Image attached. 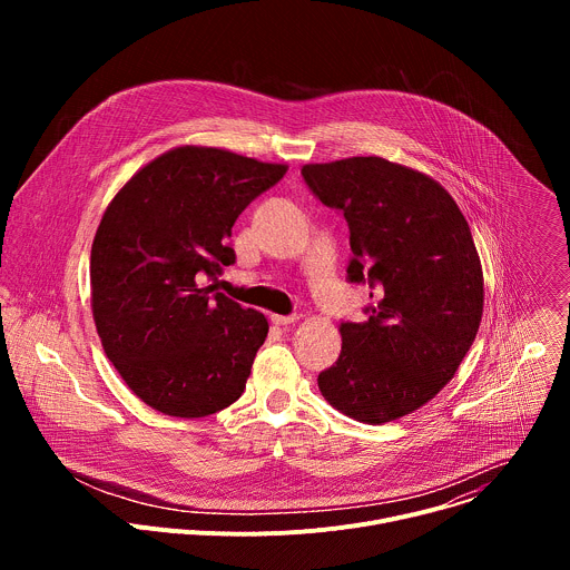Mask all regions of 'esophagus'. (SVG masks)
Listing matches in <instances>:
<instances>
[{
	"label": "esophagus",
	"mask_w": 570,
	"mask_h": 570,
	"mask_svg": "<svg viewBox=\"0 0 570 570\" xmlns=\"http://www.w3.org/2000/svg\"><path fill=\"white\" fill-rule=\"evenodd\" d=\"M271 320H273V324H277V327H288V324H295L299 317L297 315H277V313H273Z\"/></svg>",
	"instance_id": "esophagus-1"
}]
</instances>
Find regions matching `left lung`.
I'll use <instances>...</instances> for the list:
<instances>
[{"label":"left lung","mask_w":570,"mask_h":570,"mask_svg":"<svg viewBox=\"0 0 570 570\" xmlns=\"http://www.w3.org/2000/svg\"><path fill=\"white\" fill-rule=\"evenodd\" d=\"M302 176L350 223V279L376 286L367 320L341 322V356L317 387L363 424L411 415L455 376L480 327L469 223L438 180L379 155L304 165Z\"/></svg>","instance_id":"1"}]
</instances>
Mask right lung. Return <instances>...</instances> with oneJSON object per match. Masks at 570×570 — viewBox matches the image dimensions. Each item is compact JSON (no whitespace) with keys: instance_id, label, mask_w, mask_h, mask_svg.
Segmentation results:
<instances>
[{"instance_id":"obj_1","label":"right lung","mask_w":570,"mask_h":570,"mask_svg":"<svg viewBox=\"0 0 570 570\" xmlns=\"http://www.w3.org/2000/svg\"><path fill=\"white\" fill-rule=\"evenodd\" d=\"M286 171L185 144L150 159L108 203L90 255L92 315L106 356L153 411L207 417L246 387L268 320L198 282L234 264V220Z\"/></svg>"}]
</instances>
